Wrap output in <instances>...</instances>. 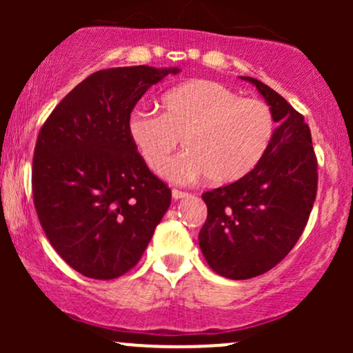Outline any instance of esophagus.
Listing matches in <instances>:
<instances>
[{
    "instance_id": "esophagus-1",
    "label": "esophagus",
    "mask_w": 353,
    "mask_h": 353,
    "mask_svg": "<svg viewBox=\"0 0 353 353\" xmlns=\"http://www.w3.org/2000/svg\"><path fill=\"white\" fill-rule=\"evenodd\" d=\"M184 197H189V192H184V190H179V189H172V199L179 201V199H184Z\"/></svg>"
}]
</instances>
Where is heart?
<instances>
[{
  "instance_id": "obj_1",
  "label": "heart",
  "mask_w": 353,
  "mask_h": 353,
  "mask_svg": "<svg viewBox=\"0 0 353 353\" xmlns=\"http://www.w3.org/2000/svg\"><path fill=\"white\" fill-rule=\"evenodd\" d=\"M161 106L163 114L136 109L128 131L156 174L168 168L181 139L184 154L168 171L174 182L205 176L212 185L232 184L257 168L272 143L270 108L259 99H242L214 81L196 79L171 89Z\"/></svg>"
}]
</instances>
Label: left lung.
I'll list each match as a JSON object with an SVG mask.
<instances>
[{
    "mask_svg": "<svg viewBox=\"0 0 353 353\" xmlns=\"http://www.w3.org/2000/svg\"><path fill=\"white\" fill-rule=\"evenodd\" d=\"M264 96L274 121L264 159L241 181L202 194L199 245L214 272L232 281L265 274L292 250L317 196V157L303 116L272 88L241 76Z\"/></svg>",
    "mask_w": 353,
    "mask_h": 353,
    "instance_id": "8db88e82",
    "label": "left lung"
}]
</instances>
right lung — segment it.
<instances>
[{
    "label": "right lung",
    "mask_w": 353,
    "mask_h": 353,
    "mask_svg": "<svg viewBox=\"0 0 353 353\" xmlns=\"http://www.w3.org/2000/svg\"><path fill=\"white\" fill-rule=\"evenodd\" d=\"M177 68H111L64 96L38 134L33 201L41 228L68 265L89 279L124 275L143 257L171 205L128 121L152 84Z\"/></svg>",
    "instance_id": "obj_1"
}]
</instances>
